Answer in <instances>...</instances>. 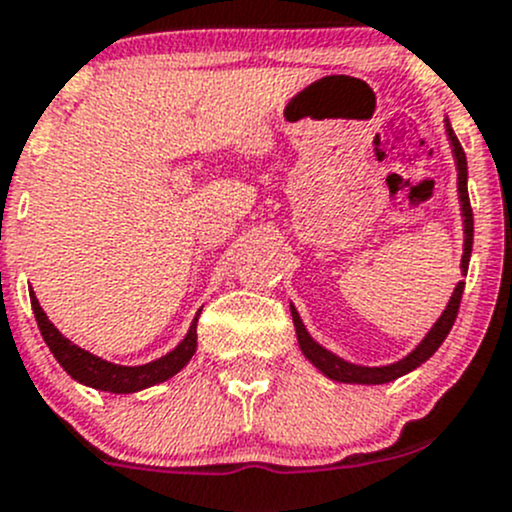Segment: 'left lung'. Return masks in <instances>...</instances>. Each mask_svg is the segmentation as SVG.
I'll use <instances>...</instances> for the list:
<instances>
[{
  "mask_svg": "<svg viewBox=\"0 0 512 512\" xmlns=\"http://www.w3.org/2000/svg\"><path fill=\"white\" fill-rule=\"evenodd\" d=\"M446 135H449L451 142V152L453 160H456V172H458V202H461V217H463V256H461V276L468 273V261H471V249H473V212H471V202H468V165H466V152H463L461 142H458L456 133L451 130L449 118H446ZM463 286L466 283L458 281V286L453 288L449 305L441 313V318L431 325V330L426 333L424 340L409 352L407 357L402 360L392 362V365H382V367H365V365H355V362H347L342 357H337L335 352L325 350L320 342H315L310 337L308 330H305L303 320H300L298 310L295 305H291V315H293V325H295V335H298V345L300 352L318 367L325 377H330L333 382H345V384H387L392 379H399L402 374L416 370L419 365H424L431 355L441 347V342L446 340V335L451 333L453 323H456L458 315V305H461V295H463Z\"/></svg>",
  "mask_w": 512,
  "mask_h": 512,
  "instance_id": "8db88e82",
  "label": "left lung"
}]
</instances>
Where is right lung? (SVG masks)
<instances>
[{
  "instance_id": "right-lung-1",
  "label": "right lung",
  "mask_w": 512,
  "mask_h": 512,
  "mask_svg": "<svg viewBox=\"0 0 512 512\" xmlns=\"http://www.w3.org/2000/svg\"><path fill=\"white\" fill-rule=\"evenodd\" d=\"M31 295V310H34V318L39 323L41 335H44V342L49 345V350L54 352V357L59 360V365L71 374L76 382L86 384V387L100 389V392H110V394H133L140 392V389L152 387V384L167 382L170 377L182 370L192 355L197 352V318L192 320L189 325L187 335L184 340L179 342L172 352L162 355L160 360H152L147 365H138V367H125V365H115V362L103 360V357L91 355L83 347L73 345L68 337H63L59 330L54 328V323L49 320V315L44 313V308L36 300L34 291H29Z\"/></svg>"
}]
</instances>
